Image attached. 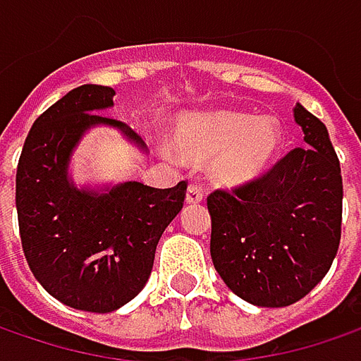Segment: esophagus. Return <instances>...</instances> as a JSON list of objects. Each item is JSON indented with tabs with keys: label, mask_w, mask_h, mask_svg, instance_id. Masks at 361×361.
<instances>
[{
	"label": "esophagus",
	"mask_w": 361,
	"mask_h": 361,
	"mask_svg": "<svg viewBox=\"0 0 361 361\" xmlns=\"http://www.w3.org/2000/svg\"><path fill=\"white\" fill-rule=\"evenodd\" d=\"M202 200H204V190H202L200 183H190L188 194H185V202L188 204H198Z\"/></svg>",
	"instance_id": "esophagus-1"
}]
</instances>
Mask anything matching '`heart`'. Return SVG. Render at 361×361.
Segmentation results:
<instances>
[{"label":"heart","instance_id":"heart-1","mask_svg":"<svg viewBox=\"0 0 361 361\" xmlns=\"http://www.w3.org/2000/svg\"><path fill=\"white\" fill-rule=\"evenodd\" d=\"M178 151L190 163L216 161V178L226 185L255 180L274 163L282 133L276 120H253L241 112L185 118L176 135Z\"/></svg>","mask_w":361,"mask_h":361}]
</instances>
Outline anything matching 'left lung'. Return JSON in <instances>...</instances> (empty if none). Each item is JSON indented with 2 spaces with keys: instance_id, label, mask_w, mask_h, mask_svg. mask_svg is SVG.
<instances>
[{
  "instance_id": "1",
  "label": "left lung",
  "mask_w": 361,
  "mask_h": 361,
  "mask_svg": "<svg viewBox=\"0 0 361 361\" xmlns=\"http://www.w3.org/2000/svg\"><path fill=\"white\" fill-rule=\"evenodd\" d=\"M296 147L255 180L219 188L206 204L210 255L224 284L257 307L305 298L333 264L341 241L343 180L325 124L300 104Z\"/></svg>"
}]
</instances>
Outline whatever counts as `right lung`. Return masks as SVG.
Here are the masks:
<instances>
[{"instance_id": "right-lung-1", "label": "right lung", "mask_w": 361, "mask_h": 361, "mask_svg": "<svg viewBox=\"0 0 361 361\" xmlns=\"http://www.w3.org/2000/svg\"><path fill=\"white\" fill-rule=\"evenodd\" d=\"M114 90L81 85L34 120L16 171V208L26 262L42 288L67 307L110 312L145 288L163 231L185 200L188 183L151 188L126 181L106 194L79 192L67 163L81 135L96 124L122 128L96 114Z\"/></svg>"}]
</instances>
